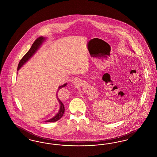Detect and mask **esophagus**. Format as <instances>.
Masks as SVG:
<instances>
[{
  "mask_svg": "<svg viewBox=\"0 0 157 157\" xmlns=\"http://www.w3.org/2000/svg\"><path fill=\"white\" fill-rule=\"evenodd\" d=\"M75 84H77L78 83V81H74V82Z\"/></svg>",
  "mask_w": 157,
  "mask_h": 157,
  "instance_id": "1",
  "label": "esophagus"
}]
</instances>
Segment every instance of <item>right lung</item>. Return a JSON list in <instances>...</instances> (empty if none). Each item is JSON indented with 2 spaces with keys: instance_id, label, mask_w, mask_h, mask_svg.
Listing matches in <instances>:
<instances>
[{
  "instance_id": "add662e5",
  "label": "right lung",
  "mask_w": 157,
  "mask_h": 157,
  "mask_svg": "<svg viewBox=\"0 0 157 157\" xmlns=\"http://www.w3.org/2000/svg\"><path fill=\"white\" fill-rule=\"evenodd\" d=\"M46 39V38L43 36H40V37L37 38L35 41L33 42V44L32 45L31 48H30V49L29 50V51L28 52L26 53L24 56L21 59V60H20L19 63V65H18V67H17V71L21 68V67H22L23 65L28 60L30 59V58L34 55V53L36 52L37 51V49L39 48V47L41 46V45L42 44V43L44 42ZM67 85V83H65L61 86H59L58 88V92L59 90L61 88L66 86ZM56 97H58V94H56ZM58 100L59 101L60 104V109L58 113L53 117L52 118L50 119V120H47V121H45L46 122H56L57 121L60 120L62 117L63 116L64 112H65V107H64V105L63 104V103L61 102V101L58 98Z\"/></svg>"
}]
</instances>
